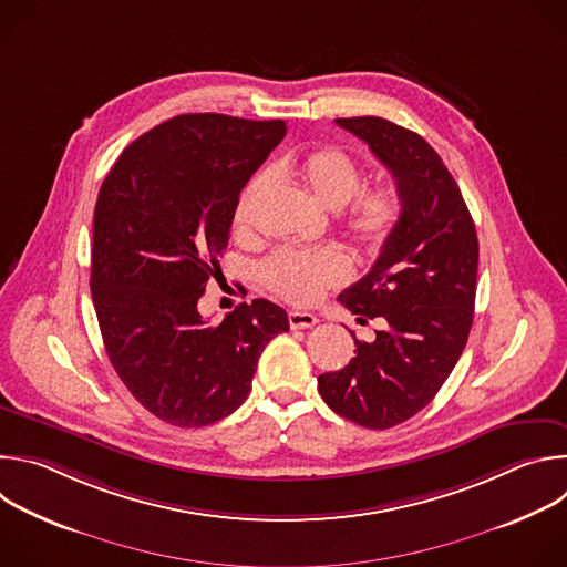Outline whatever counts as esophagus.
<instances>
[{
  "mask_svg": "<svg viewBox=\"0 0 567 567\" xmlns=\"http://www.w3.org/2000/svg\"><path fill=\"white\" fill-rule=\"evenodd\" d=\"M316 322H318V318L313 313H309V311H296V309L289 311V326H291V330H309V328L316 326Z\"/></svg>",
  "mask_w": 567,
  "mask_h": 567,
  "instance_id": "34e87169",
  "label": "esophagus"
}]
</instances>
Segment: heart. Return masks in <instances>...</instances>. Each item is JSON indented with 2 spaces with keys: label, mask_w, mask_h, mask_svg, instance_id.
<instances>
[{
  "label": "heart",
  "mask_w": 567,
  "mask_h": 567,
  "mask_svg": "<svg viewBox=\"0 0 567 567\" xmlns=\"http://www.w3.org/2000/svg\"><path fill=\"white\" fill-rule=\"evenodd\" d=\"M278 182L302 186L320 206L341 210V228L352 245L374 256L396 230L401 219V195L390 184L363 186V171L357 161L341 147L322 145L300 154H287L271 166ZM271 177L256 175L239 193L233 226L237 233H247L254 204L267 190ZM350 278V262L337 249L309 251H278L260 267L262 285L278 298L293 305H311L322 291L343 285Z\"/></svg>",
  "instance_id": "obj_1"
}]
</instances>
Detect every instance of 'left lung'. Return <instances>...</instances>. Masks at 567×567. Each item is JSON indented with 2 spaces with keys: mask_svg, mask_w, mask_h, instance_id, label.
<instances>
[{
  "mask_svg": "<svg viewBox=\"0 0 567 567\" xmlns=\"http://www.w3.org/2000/svg\"><path fill=\"white\" fill-rule=\"evenodd\" d=\"M392 173L401 219L374 267L343 293L359 322L383 318L372 343L354 339V359L318 377L328 406L383 431L417 415L455 368L471 326L477 235L442 156L415 132L379 116L337 118Z\"/></svg>",
  "mask_w": 567,
  "mask_h": 567,
  "instance_id": "8db88e82",
  "label": "left lung"
}]
</instances>
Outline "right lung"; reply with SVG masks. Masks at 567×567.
<instances>
[{
	"mask_svg": "<svg viewBox=\"0 0 567 567\" xmlns=\"http://www.w3.org/2000/svg\"><path fill=\"white\" fill-rule=\"evenodd\" d=\"M285 132V121L175 116L130 143L101 186L90 287L103 343L134 399L173 426L237 411L262 350L289 330L265 298L219 326L197 309L237 197Z\"/></svg>",
	"mask_w": 567,
	"mask_h": 567,
	"instance_id": "add662e5",
	"label": "right lung"
}]
</instances>
